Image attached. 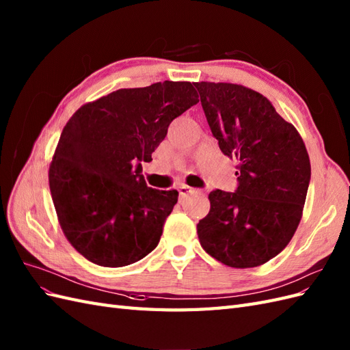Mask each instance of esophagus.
<instances>
[{"mask_svg":"<svg viewBox=\"0 0 350 350\" xmlns=\"http://www.w3.org/2000/svg\"><path fill=\"white\" fill-rule=\"evenodd\" d=\"M178 191H179V196H181V197H187V196L197 193V190H194V188L188 187V185H181V187L178 188Z\"/></svg>","mask_w":350,"mask_h":350,"instance_id":"obj_1","label":"esophagus"}]
</instances>
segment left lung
Wrapping results in <instances>:
<instances>
[{
    "label": "left lung",
    "instance_id": "obj_1",
    "mask_svg": "<svg viewBox=\"0 0 350 350\" xmlns=\"http://www.w3.org/2000/svg\"><path fill=\"white\" fill-rule=\"evenodd\" d=\"M194 87L221 152L239 162L237 191L209 194L198 240L226 267L263 265L286 249L301 219L310 179L305 143L262 94L228 82Z\"/></svg>",
    "mask_w": 350,
    "mask_h": 350
}]
</instances>
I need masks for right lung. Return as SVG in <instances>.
I'll use <instances>...</instances> for the list:
<instances>
[{"label":"right lung","mask_w":350,"mask_h":350,"mask_svg":"<svg viewBox=\"0 0 350 350\" xmlns=\"http://www.w3.org/2000/svg\"><path fill=\"white\" fill-rule=\"evenodd\" d=\"M197 103L191 82L165 81L113 91L68 120L49 183L64 237L85 259L120 268L154 250L178 191L147 187L141 162Z\"/></svg>","instance_id":"right-lung-1"}]
</instances>
